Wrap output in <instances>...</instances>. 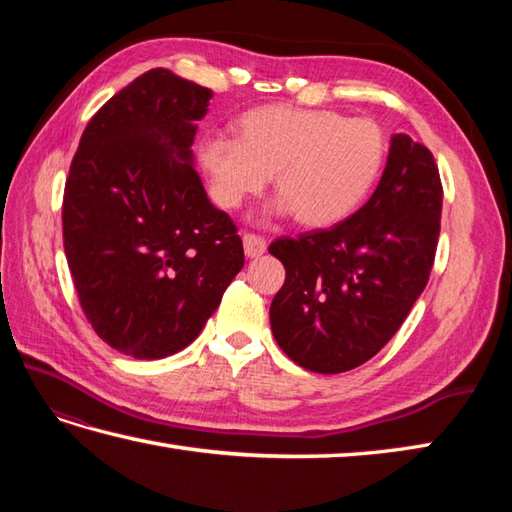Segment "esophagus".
<instances>
[{
	"instance_id": "esophagus-1",
	"label": "esophagus",
	"mask_w": 512,
	"mask_h": 512,
	"mask_svg": "<svg viewBox=\"0 0 512 512\" xmlns=\"http://www.w3.org/2000/svg\"><path fill=\"white\" fill-rule=\"evenodd\" d=\"M242 242H244V253L248 255V257H259V255H264L266 253V239L262 237V235H257V233H244L242 235Z\"/></svg>"
}]
</instances>
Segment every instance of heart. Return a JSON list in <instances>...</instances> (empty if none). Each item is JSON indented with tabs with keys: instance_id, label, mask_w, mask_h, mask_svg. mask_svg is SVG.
<instances>
[{
	"instance_id": "obj_1",
	"label": "heart",
	"mask_w": 512,
	"mask_h": 512,
	"mask_svg": "<svg viewBox=\"0 0 512 512\" xmlns=\"http://www.w3.org/2000/svg\"><path fill=\"white\" fill-rule=\"evenodd\" d=\"M237 138L209 136L202 169L222 209L259 195L273 176V211L303 226H330L350 215L372 191L385 162V136L369 118L332 110L264 105L239 118Z\"/></svg>"
}]
</instances>
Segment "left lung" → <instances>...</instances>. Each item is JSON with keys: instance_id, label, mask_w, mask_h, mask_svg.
I'll return each mask as SVG.
<instances>
[{"instance_id": "obj_1", "label": "left lung", "mask_w": 512, "mask_h": 512, "mask_svg": "<svg viewBox=\"0 0 512 512\" xmlns=\"http://www.w3.org/2000/svg\"><path fill=\"white\" fill-rule=\"evenodd\" d=\"M440 215L433 154L398 134L376 191L354 215L275 239L268 250L286 281L270 303V328L290 361L341 374L383 350L427 286Z\"/></svg>"}]
</instances>
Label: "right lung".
Instances as JSON below:
<instances>
[{
  "instance_id": "right-lung-1",
  "label": "right lung",
  "mask_w": 512,
  "mask_h": 512,
  "mask_svg": "<svg viewBox=\"0 0 512 512\" xmlns=\"http://www.w3.org/2000/svg\"><path fill=\"white\" fill-rule=\"evenodd\" d=\"M211 90L154 68L81 136L63 191V248L85 319L125 356L180 352L244 266L242 237L191 167Z\"/></svg>"
}]
</instances>
